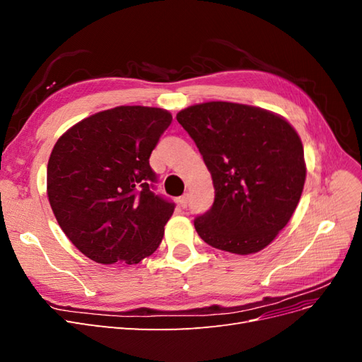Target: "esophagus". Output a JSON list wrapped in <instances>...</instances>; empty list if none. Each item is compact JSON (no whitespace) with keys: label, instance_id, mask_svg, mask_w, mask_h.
Returning <instances> with one entry per match:
<instances>
[{"label":"esophagus","instance_id":"esophagus-1","mask_svg":"<svg viewBox=\"0 0 362 362\" xmlns=\"http://www.w3.org/2000/svg\"><path fill=\"white\" fill-rule=\"evenodd\" d=\"M178 202H180V206L187 208V205H189V194H182L181 198L178 199Z\"/></svg>","mask_w":362,"mask_h":362}]
</instances>
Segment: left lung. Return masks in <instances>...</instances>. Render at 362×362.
<instances>
[{"label": "left lung", "mask_w": 362, "mask_h": 362, "mask_svg": "<svg viewBox=\"0 0 362 362\" xmlns=\"http://www.w3.org/2000/svg\"><path fill=\"white\" fill-rule=\"evenodd\" d=\"M177 120L194 140L213 178L214 202L194 218L206 245L247 255L288 223L306 168L299 134L286 119L235 103L184 108Z\"/></svg>", "instance_id": "1"}]
</instances>
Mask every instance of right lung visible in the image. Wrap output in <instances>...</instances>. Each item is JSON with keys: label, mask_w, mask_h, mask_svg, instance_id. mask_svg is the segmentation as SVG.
Returning <instances> with one entry per match:
<instances>
[{"label": "right lung", "mask_w": 362, "mask_h": 362, "mask_svg": "<svg viewBox=\"0 0 362 362\" xmlns=\"http://www.w3.org/2000/svg\"><path fill=\"white\" fill-rule=\"evenodd\" d=\"M168 110L120 105L75 124L54 145L47 193L72 245L100 264H137L160 246L175 204L154 193L151 152Z\"/></svg>", "instance_id": "obj_1"}]
</instances>
